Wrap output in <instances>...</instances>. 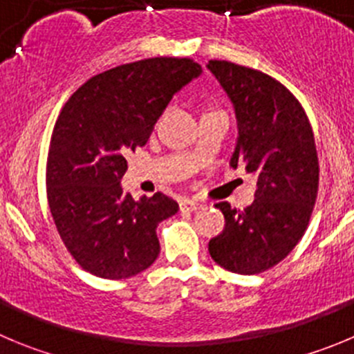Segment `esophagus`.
I'll return each instance as SVG.
<instances>
[{"label": "esophagus", "mask_w": 354, "mask_h": 354, "mask_svg": "<svg viewBox=\"0 0 354 354\" xmlns=\"http://www.w3.org/2000/svg\"><path fill=\"white\" fill-rule=\"evenodd\" d=\"M181 211H197V209H203L204 204L203 203H197V201L192 199H183L180 203Z\"/></svg>", "instance_id": "obj_1"}]
</instances>
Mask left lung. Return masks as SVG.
Listing matches in <instances>:
<instances>
[{
	"label": "left lung",
	"instance_id": "8db88e82",
	"mask_svg": "<svg viewBox=\"0 0 354 354\" xmlns=\"http://www.w3.org/2000/svg\"><path fill=\"white\" fill-rule=\"evenodd\" d=\"M207 69L236 111L230 166L257 178L255 201L246 209L214 206L225 229L207 250L220 267L250 276L281 262L306 232L319 181L315 136L295 95L272 77L229 61H209Z\"/></svg>",
	"mask_w": 354,
	"mask_h": 354
}]
</instances>
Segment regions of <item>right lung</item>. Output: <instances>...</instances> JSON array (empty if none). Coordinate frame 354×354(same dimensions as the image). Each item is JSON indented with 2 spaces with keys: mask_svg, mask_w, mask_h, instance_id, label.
<instances>
[{
  "mask_svg": "<svg viewBox=\"0 0 354 354\" xmlns=\"http://www.w3.org/2000/svg\"><path fill=\"white\" fill-rule=\"evenodd\" d=\"M203 73L192 59L153 57L99 73L61 110L47 158L57 232L82 269L104 279L136 276L157 260V225L178 213L164 194L134 201L120 180L178 91Z\"/></svg>",
  "mask_w": 354,
  "mask_h": 354,
  "instance_id": "right-lung-1",
  "label": "right lung"
}]
</instances>
